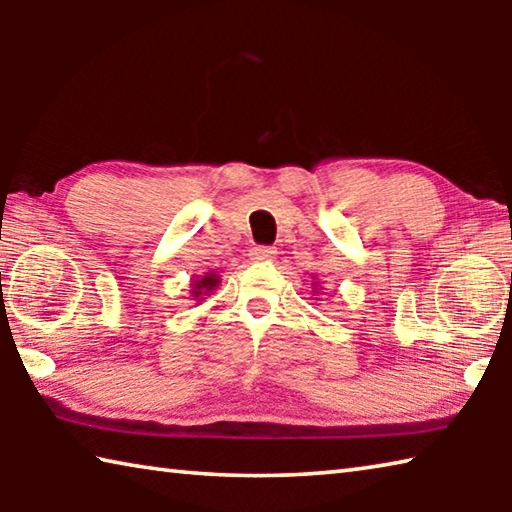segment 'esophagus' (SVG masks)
Instances as JSON below:
<instances>
[{
  "label": "esophagus",
  "mask_w": 512,
  "mask_h": 512,
  "mask_svg": "<svg viewBox=\"0 0 512 512\" xmlns=\"http://www.w3.org/2000/svg\"><path fill=\"white\" fill-rule=\"evenodd\" d=\"M253 259L255 262H271V259L275 257V250L271 248V246H257V248H253Z\"/></svg>",
  "instance_id": "34e87169"
}]
</instances>
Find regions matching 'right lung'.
Returning <instances> with one entry per match:
<instances>
[{"mask_svg": "<svg viewBox=\"0 0 512 512\" xmlns=\"http://www.w3.org/2000/svg\"><path fill=\"white\" fill-rule=\"evenodd\" d=\"M216 282H219V277L212 275V273H207L205 277H201V280H196V284H194V296L201 298L203 293L212 291V289L216 287Z\"/></svg>", "mask_w": 512, "mask_h": 512, "instance_id": "add662e5", "label": "right lung"}]
</instances>
